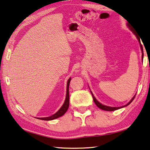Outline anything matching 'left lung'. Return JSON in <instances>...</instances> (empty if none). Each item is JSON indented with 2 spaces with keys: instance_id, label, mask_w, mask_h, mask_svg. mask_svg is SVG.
Wrapping results in <instances>:
<instances>
[{
  "instance_id": "1",
  "label": "left lung",
  "mask_w": 150,
  "mask_h": 150,
  "mask_svg": "<svg viewBox=\"0 0 150 150\" xmlns=\"http://www.w3.org/2000/svg\"><path fill=\"white\" fill-rule=\"evenodd\" d=\"M128 26H129V27H130V25H129V24H128ZM131 30H132L133 31V30H132V28H131ZM137 38H138V40H139V43H140V40H139V38L137 36ZM140 47H141V49H142V59H143V57H144V52H143V47H142V44H141V43H140ZM92 96H93V100H94V102H95V105L98 106V108H100V109H102V110H106V111H113V110H118V109H119V108H123V107H124V106H128V105H130V104L133 101V100L134 99V98H135V96H136V95L134 96V97L132 98L131 99V100L130 101V102H129L128 104H127V105H126L125 106H120V107H110V106H105V105H102V104H100L99 102H98V101L95 98V96H93V95L92 94Z\"/></svg>"
}]
</instances>
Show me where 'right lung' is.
Segmentation results:
<instances>
[{"instance_id": "obj_1", "label": "right lung", "mask_w": 150, "mask_h": 150, "mask_svg": "<svg viewBox=\"0 0 150 150\" xmlns=\"http://www.w3.org/2000/svg\"><path fill=\"white\" fill-rule=\"evenodd\" d=\"M71 78L69 79V80L67 81V94H66V98L65 100V102L63 103V106L61 107V108L58 110L56 113L54 114V115L50 116V117H45V118H38V119L42 120H54L55 118H57L60 117V116H63L66 112V111L67 110L68 108H69V83H70Z\"/></svg>"}]
</instances>
